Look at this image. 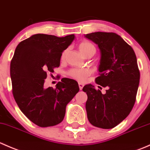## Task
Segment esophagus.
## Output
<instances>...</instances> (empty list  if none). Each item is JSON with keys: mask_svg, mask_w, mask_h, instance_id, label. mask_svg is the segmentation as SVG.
<instances>
[{"mask_svg": "<svg viewBox=\"0 0 150 150\" xmlns=\"http://www.w3.org/2000/svg\"><path fill=\"white\" fill-rule=\"evenodd\" d=\"M78 86H79L80 90H82L83 88V86H84V84L83 83H78Z\"/></svg>", "mask_w": 150, "mask_h": 150, "instance_id": "obj_1", "label": "esophagus"}]
</instances>
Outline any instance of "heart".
Here are the masks:
<instances>
[{"instance_id":"obj_1","label":"heart","mask_w":150,"mask_h":150,"mask_svg":"<svg viewBox=\"0 0 150 150\" xmlns=\"http://www.w3.org/2000/svg\"><path fill=\"white\" fill-rule=\"evenodd\" d=\"M79 51L85 57L88 56H93L96 53V48L91 43L88 41H83L78 46ZM67 51H64L62 54V59L65 57ZM90 70L87 68H79V69H72L69 71V74L72 78L80 82H83L88 76L90 75Z\"/></svg>"}]
</instances>
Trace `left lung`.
I'll return each instance as SVG.
<instances>
[{
  "mask_svg": "<svg viewBox=\"0 0 150 150\" xmlns=\"http://www.w3.org/2000/svg\"><path fill=\"white\" fill-rule=\"evenodd\" d=\"M85 37L98 45L101 58L96 83L107 88L100 90L88 84L87 117L94 126L104 129L115 127L129 115L136 101L140 73L134 51L120 35L114 33L96 32Z\"/></svg>",
  "mask_w": 150,
  "mask_h": 150,
  "instance_id": "1",
  "label": "left lung"
}]
</instances>
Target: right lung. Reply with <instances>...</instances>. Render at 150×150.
Masks as SVG:
<instances>
[{"label":"right lung","instance_id":"add662e5","mask_svg":"<svg viewBox=\"0 0 150 150\" xmlns=\"http://www.w3.org/2000/svg\"><path fill=\"white\" fill-rule=\"evenodd\" d=\"M75 38L74 35L35 34L15 49L10 66L13 97L23 114L38 126L60 123L67 105L79 91L78 83L69 78H62L55 88H44L47 72L59 67L62 52Z\"/></svg>","mask_w":150,"mask_h":150}]
</instances>
